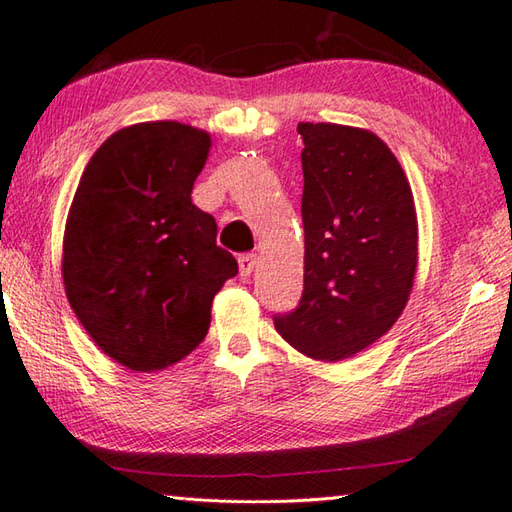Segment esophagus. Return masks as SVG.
I'll return each instance as SVG.
<instances>
[{
  "label": "esophagus",
  "mask_w": 512,
  "mask_h": 512,
  "mask_svg": "<svg viewBox=\"0 0 512 512\" xmlns=\"http://www.w3.org/2000/svg\"><path fill=\"white\" fill-rule=\"evenodd\" d=\"M256 267V254H241L238 256V271L241 276H249Z\"/></svg>",
  "instance_id": "1"
}]
</instances>
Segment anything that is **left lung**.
<instances>
[{"label":"left lung","mask_w":512,"mask_h":512,"mask_svg":"<svg viewBox=\"0 0 512 512\" xmlns=\"http://www.w3.org/2000/svg\"><path fill=\"white\" fill-rule=\"evenodd\" d=\"M302 137L305 289L274 325L305 356L338 362L387 333L417 267L411 185L389 145L338 123H298Z\"/></svg>","instance_id":"left-lung-1"}]
</instances>
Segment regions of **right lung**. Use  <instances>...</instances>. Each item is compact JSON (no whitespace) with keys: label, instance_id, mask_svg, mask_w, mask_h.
<instances>
[{"label":"right lung","instance_id":"add662e5","mask_svg":"<svg viewBox=\"0 0 512 512\" xmlns=\"http://www.w3.org/2000/svg\"><path fill=\"white\" fill-rule=\"evenodd\" d=\"M212 139L179 121L114 132L92 154L64 232V285L97 347L139 373L183 360L210 329L236 258L192 203Z\"/></svg>","mask_w":512,"mask_h":512}]
</instances>
